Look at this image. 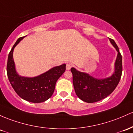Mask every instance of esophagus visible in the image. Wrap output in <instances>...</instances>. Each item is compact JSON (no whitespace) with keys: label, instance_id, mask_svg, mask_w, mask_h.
I'll list each match as a JSON object with an SVG mask.
<instances>
[{"label":"esophagus","instance_id":"34e87169","mask_svg":"<svg viewBox=\"0 0 133 133\" xmlns=\"http://www.w3.org/2000/svg\"><path fill=\"white\" fill-rule=\"evenodd\" d=\"M71 68H72V64H66V70L69 71V70L71 69Z\"/></svg>","mask_w":133,"mask_h":133}]
</instances>
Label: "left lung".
I'll use <instances>...</instances> for the list:
<instances>
[{
  "instance_id": "left-lung-1",
  "label": "left lung",
  "mask_w": 133,
  "mask_h": 133,
  "mask_svg": "<svg viewBox=\"0 0 133 133\" xmlns=\"http://www.w3.org/2000/svg\"><path fill=\"white\" fill-rule=\"evenodd\" d=\"M109 40L118 52L115 62L114 72L111 76L97 79L74 68L71 69L76 94L81 100L87 103L98 102L108 97L116 89L121 79L122 71V55L114 40L111 38H109Z\"/></svg>"
}]
</instances>
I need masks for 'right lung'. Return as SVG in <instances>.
<instances>
[{
  "instance_id": "1",
  "label": "right lung",
  "mask_w": 133,
  "mask_h": 133,
  "mask_svg": "<svg viewBox=\"0 0 133 133\" xmlns=\"http://www.w3.org/2000/svg\"><path fill=\"white\" fill-rule=\"evenodd\" d=\"M18 38L8 55L7 73L14 91L21 98L32 103L43 102L52 97L57 81L65 71V64H62L33 78L21 76L16 71L13 51L22 39Z\"/></svg>"
}]
</instances>
